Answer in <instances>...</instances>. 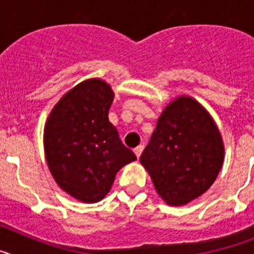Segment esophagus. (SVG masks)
Returning <instances> with one entry per match:
<instances>
[{
    "mask_svg": "<svg viewBox=\"0 0 254 254\" xmlns=\"http://www.w3.org/2000/svg\"><path fill=\"white\" fill-rule=\"evenodd\" d=\"M142 150H143L142 145H140V146H137L136 149L133 150L134 154H136V156H137V158H140V156H141V154H142Z\"/></svg>",
    "mask_w": 254,
    "mask_h": 254,
    "instance_id": "34e87169",
    "label": "esophagus"
}]
</instances>
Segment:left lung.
Masks as SVG:
<instances>
[{"mask_svg": "<svg viewBox=\"0 0 254 254\" xmlns=\"http://www.w3.org/2000/svg\"><path fill=\"white\" fill-rule=\"evenodd\" d=\"M224 141L206 108L179 95L164 108L140 163L156 193L169 206H185L212 186L224 163Z\"/></svg>", "mask_w": 254, "mask_h": 254, "instance_id": "obj_1", "label": "left lung"}]
</instances>
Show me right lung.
I'll return each instance as SVG.
<instances>
[{"label": "right lung", "mask_w": 254, "mask_h": 254, "mask_svg": "<svg viewBox=\"0 0 254 254\" xmlns=\"http://www.w3.org/2000/svg\"><path fill=\"white\" fill-rule=\"evenodd\" d=\"M113 99L108 82L87 78L58 100L44 126L49 172L61 190L81 202L102 201L118 170L136 160L108 118Z\"/></svg>", "instance_id": "right-lung-1"}]
</instances>
